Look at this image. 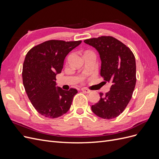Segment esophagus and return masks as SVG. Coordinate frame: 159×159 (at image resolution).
<instances>
[{
  "label": "esophagus",
  "mask_w": 159,
  "mask_h": 159,
  "mask_svg": "<svg viewBox=\"0 0 159 159\" xmlns=\"http://www.w3.org/2000/svg\"><path fill=\"white\" fill-rule=\"evenodd\" d=\"M81 91H82L84 93H89L91 92V91L89 89L85 88H83L82 89H81Z\"/></svg>",
  "instance_id": "34e87169"
}]
</instances>
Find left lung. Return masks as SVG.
<instances>
[{
    "label": "left lung",
    "mask_w": 159,
    "mask_h": 159,
    "mask_svg": "<svg viewBox=\"0 0 159 159\" xmlns=\"http://www.w3.org/2000/svg\"><path fill=\"white\" fill-rule=\"evenodd\" d=\"M97 50L102 60L101 75L111 86L109 92L99 93V102L91 106L98 117L111 119L122 113L131 100L136 84V62L129 47L113 36L85 40Z\"/></svg>",
    "instance_id": "obj_1"
}]
</instances>
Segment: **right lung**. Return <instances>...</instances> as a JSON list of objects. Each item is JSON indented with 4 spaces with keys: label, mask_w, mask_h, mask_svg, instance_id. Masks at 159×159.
Here are the masks:
<instances>
[{
    "label": "right lung",
    "mask_w": 159,
    "mask_h": 159,
    "mask_svg": "<svg viewBox=\"0 0 159 159\" xmlns=\"http://www.w3.org/2000/svg\"><path fill=\"white\" fill-rule=\"evenodd\" d=\"M81 40H50L28 52L22 68V81L28 99L37 111L54 119L68 112L78 90L56 88V76L61 73L68 53Z\"/></svg>",
    "instance_id": "right-lung-1"
}]
</instances>
